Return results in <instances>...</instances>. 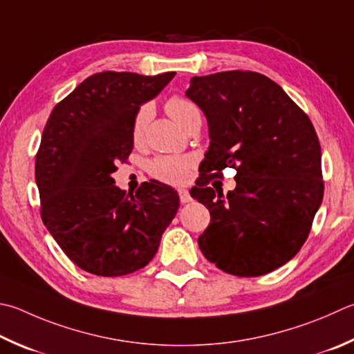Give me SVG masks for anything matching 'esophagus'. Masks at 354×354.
<instances>
[{"instance_id": "obj_1", "label": "esophagus", "mask_w": 354, "mask_h": 354, "mask_svg": "<svg viewBox=\"0 0 354 354\" xmlns=\"http://www.w3.org/2000/svg\"><path fill=\"white\" fill-rule=\"evenodd\" d=\"M178 194H179V199H181V203H183V204H185V203H190V201H192V196H190V194H189V190H187V189H179V190H178Z\"/></svg>"}]
</instances>
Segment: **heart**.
<instances>
[{
	"label": "heart",
	"instance_id": "heart-1",
	"mask_svg": "<svg viewBox=\"0 0 354 354\" xmlns=\"http://www.w3.org/2000/svg\"><path fill=\"white\" fill-rule=\"evenodd\" d=\"M165 110L173 119H175L183 128H187L195 120H201V113L199 108L194 102L181 97V95H173L165 104ZM151 118V106L144 105L140 106L136 115L133 119L131 127V136L134 142H140L144 139V134L147 130ZM190 159L189 158H179V156H159L153 160L150 165L151 175L158 178L159 181L169 183V184H181L187 179L189 169H190Z\"/></svg>",
	"mask_w": 354,
	"mask_h": 354
}]
</instances>
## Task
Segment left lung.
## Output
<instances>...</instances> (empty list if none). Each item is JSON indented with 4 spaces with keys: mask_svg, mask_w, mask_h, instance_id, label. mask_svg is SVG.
I'll list each match as a JSON object with an SVG mask.
<instances>
[{
    "mask_svg": "<svg viewBox=\"0 0 354 354\" xmlns=\"http://www.w3.org/2000/svg\"><path fill=\"white\" fill-rule=\"evenodd\" d=\"M185 95L201 108L210 138L190 192L210 212L199 249L239 277L283 266L304 246L324 198L310 118L277 83L250 71L192 77ZM226 166L237 170V187L224 197L208 181Z\"/></svg>",
    "mask_w": 354,
    "mask_h": 354,
    "instance_id": "obj_1",
    "label": "left lung"
}]
</instances>
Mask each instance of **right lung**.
<instances>
[{
	"instance_id": "add662e5",
	"label": "right lung",
	"mask_w": 354,
	"mask_h": 354,
	"mask_svg": "<svg viewBox=\"0 0 354 354\" xmlns=\"http://www.w3.org/2000/svg\"><path fill=\"white\" fill-rule=\"evenodd\" d=\"M173 77L94 74L55 105L44 127L35 159L41 220L89 274L118 277L149 265L176 215L179 196L170 185L151 179L133 195L111 176L133 150L134 115Z\"/></svg>"
}]
</instances>
